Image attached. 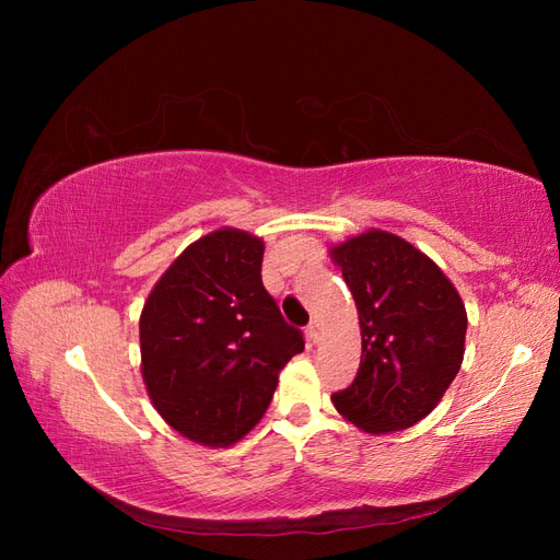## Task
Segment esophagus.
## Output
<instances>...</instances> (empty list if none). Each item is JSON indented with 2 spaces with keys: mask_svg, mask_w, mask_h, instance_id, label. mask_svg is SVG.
<instances>
[{
  "mask_svg": "<svg viewBox=\"0 0 560 560\" xmlns=\"http://www.w3.org/2000/svg\"><path fill=\"white\" fill-rule=\"evenodd\" d=\"M306 334H308V338H311L313 343H317V341H319V336H322V325H319L317 319H313L311 325L306 327Z\"/></svg>",
  "mask_w": 560,
  "mask_h": 560,
  "instance_id": "34e87169",
  "label": "esophagus"
}]
</instances>
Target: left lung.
<instances>
[{"label": "left lung", "instance_id": "obj_1", "mask_svg": "<svg viewBox=\"0 0 560 560\" xmlns=\"http://www.w3.org/2000/svg\"><path fill=\"white\" fill-rule=\"evenodd\" d=\"M360 313L362 362L331 395L336 411L369 434L416 425L444 397L465 354L467 313L428 254L371 229L331 247Z\"/></svg>", "mask_w": 560, "mask_h": 560}]
</instances>
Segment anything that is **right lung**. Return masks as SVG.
I'll list each match as a JSON object with an SVG mask.
<instances>
[{
    "instance_id": "1",
    "label": "right lung",
    "mask_w": 560,
    "mask_h": 560,
    "mask_svg": "<svg viewBox=\"0 0 560 560\" xmlns=\"http://www.w3.org/2000/svg\"><path fill=\"white\" fill-rule=\"evenodd\" d=\"M264 241L219 229L191 243L140 315L142 378L167 425L231 446L266 413L278 374L306 346L261 282Z\"/></svg>"
}]
</instances>
